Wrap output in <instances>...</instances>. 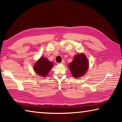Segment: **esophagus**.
I'll use <instances>...</instances> for the list:
<instances>
[{"label":"esophagus","mask_w":122,"mask_h":122,"mask_svg":"<svg viewBox=\"0 0 122 122\" xmlns=\"http://www.w3.org/2000/svg\"><path fill=\"white\" fill-rule=\"evenodd\" d=\"M61 64H62V65H64V64H65V61H64V60H62V62H61L60 63Z\"/></svg>","instance_id":"34e87169"}]
</instances>
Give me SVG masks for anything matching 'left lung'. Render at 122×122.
<instances>
[{
	"label": "left lung",
	"instance_id": "obj_1",
	"mask_svg": "<svg viewBox=\"0 0 122 122\" xmlns=\"http://www.w3.org/2000/svg\"><path fill=\"white\" fill-rule=\"evenodd\" d=\"M88 60L83 54H79L74 57L69 64V68L74 77H80L84 75L88 68Z\"/></svg>",
	"mask_w": 122,
	"mask_h": 122
}]
</instances>
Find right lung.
Here are the masks:
<instances>
[{
	"mask_svg": "<svg viewBox=\"0 0 122 122\" xmlns=\"http://www.w3.org/2000/svg\"><path fill=\"white\" fill-rule=\"evenodd\" d=\"M53 66V63L52 62L49 61L46 58L41 57L36 62L34 66V69L38 75L45 77L48 74Z\"/></svg>",
	"mask_w": 122,
	"mask_h": 122,
	"instance_id": "add662e5",
	"label": "right lung"
}]
</instances>
